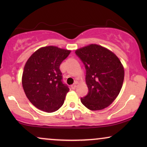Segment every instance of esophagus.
Masks as SVG:
<instances>
[{
    "label": "esophagus",
    "mask_w": 147,
    "mask_h": 147,
    "mask_svg": "<svg viewBox=\"0 0 147 147\" xmlns=\"http://www.w3.org/2000/svg\"><path fill=\"white\" fill-rule=\"evenodd\" d=\"M77 84H78L77 82H76V83L74 84V85H72V86H71V89H73V90L76 89V88L77 87Z\"/></svg>",
    "instance_id": "34e87169"
}]
</instances>
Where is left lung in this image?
I'll return each mask as SVG.
<instances>
[{
  "mask_svg": "<svg viewBox=\"0 0 147 147\" xmlns=\"http://www.w3.org/2000/svg\"><path fill=\"white\" fill-rule=\"evenodd\" d=\"M85 65L88 95L82 103L91 110H100L109 106L121 90L124 69L117 56L107 48L90 44L76 50Z\"/></svg>",
  "mask_w": 147,
  "mask_h": 147,
  "instance_id": "obj_1",
  "label": "left lung"
}]
</instances>
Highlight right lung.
Segmentation results:
<instances>
[{
  "label": "right lung",
  "mask_w": 147,
  "mask_h": 147,
  "mask_svg": "<svg viewBox=\"0 0 147 147\" xmlns=\"http://www.w3.org/2000/svg\"><path fill=\"white\" fill-rule=\"evenodd\" d=\"M71 50L46 46L39 48L26 62L22 85L31 104L42 111L53 112L61 107L69 88L61 81L59 67Z\"/></svg>",
  "instance_id": "obj_1"
}]
</instances>
